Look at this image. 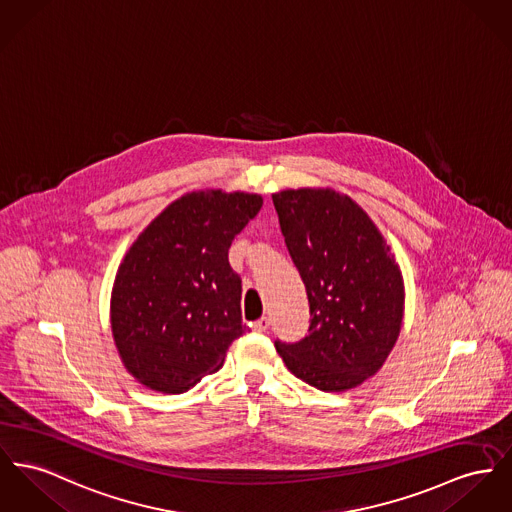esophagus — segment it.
Returning a JSON list of instances; mask_svg holds the SVG:
<instances>
[{"instance_id":"1","label":"esophagus","mask_w":512,"mask_h":512,"mask_svg":"<svg viewBox=\"0 0 512 512\" xmlns=\"http://www.w3.org/2000/svg\"><path fill=\"white\" fill-rule=\"evenodd\" d=\"M252 328H254L256 332H266V330L270 328V318H268V316H262L260 320H256V322L252 324Z\"/></svg>"}]
</instances>
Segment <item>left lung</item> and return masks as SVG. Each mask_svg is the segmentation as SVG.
<instances>
[{"instance_id":"left-lung-1","label":"left lung","mask_w":512,"mask_h":512,"mask_svg":"<svg viewBox=\"0 0 512 512\" xmlns=\"http://www.w3.org/2000/svg\"><path fill=\"white\" fill-rule=\"evenodd\" d=\"M310 305L308 336L275 341L285 367L322 392L376 375L400 336L404 277L367 211L332 188L272 194Z\"/></svg>"}]
</instances>
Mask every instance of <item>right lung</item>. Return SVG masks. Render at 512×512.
I'll list each match as a JSON object with an SVG mask.
<instances>
[{"label":"right lung","mask_w":512,"mask_h":512,"mask_svg":"<svg viewBox=\"0 0 512 512\" xmlns=\"http://www.w3.org/2000/svg\"><path fill=\"white\" fill-rule=\"evenodd\" d=\"M262 196L198 190L167 205L126 252L110 295V326L126 371L163 394H182L221 369L246 332L231 242Z\"/></svg>","instance_id":"obj_1"}]
</instances>
